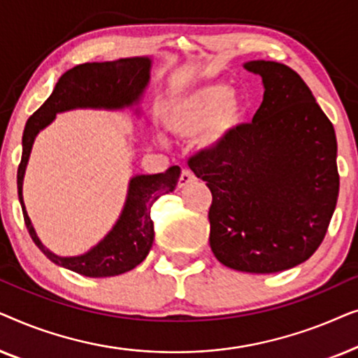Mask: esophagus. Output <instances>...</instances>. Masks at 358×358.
<instances>
[{"mask_svg":"<svg viewBox=\"0 0 358 358\" xmlns=\"http://www.w3.org/2000/svg\"><path fill=\"white\" fill-rule=\"evenodd\" d=\"M195 180V176L192 174V171L189 169H182V173H180V178H179V187L182 189L185 185L192 184Z\"/></svg>","mask_w":358,"mask_h":358,"instance_id":"1","label":"esophagus"}]
</instances>
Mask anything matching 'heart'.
<instances>
[{
    "mask_svg": "<svg viewBox=\"0 0 358 358\" xmlns=\"http://www.w3.org/2000/svg\"><path fill=\"white\" fill-rule=\"evenodd\" d=\"M248 102L227 83H207L178 94L163 110L166 129L182 138L197 136L205 150L227 143L241 129Z\"/></svg>",
    "mask_w": 358,
    "mask_h": 358,
    "instance_id": "b5f03b06",
    "label": "heart"
}]
</instances>
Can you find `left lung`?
Masks as SVG:
<instances>
[{"label":"left lung","instance_id":"left-lung-1","mask_svg":"<svg viewBox=\"0 0 358 358\" xmlns=\"http://www.w3.org/2000/svg\"><path fill=\"white\" fill-rule=\"evenodd\" d=\"M244 68L262 78L261 107L189 168L212 192L215 257L239 272L273 273L305 262L326 236L339 195L337 140L296 71L266 60Z\"/></svg>","mask_w":358,"mask_h":358}]
</instances>
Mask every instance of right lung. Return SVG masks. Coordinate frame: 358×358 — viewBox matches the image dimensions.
<instances>
[{
	"instance_id": "add662e5",
	"label": "right lung",
	"mask_w": 358,
	"mask_h": 358,
	"mask_svg": "<svg viewBox=\"0 0 358 358\" xmlns=\"http://www.w3.org/2000/svg\"><path fill=\"white\" fill-rule=\"evenodd\" d=\"M151 58L134 57L115 62L83 63L55 85L50 97L29 117L22 134V156L17 168V195L22 207L24 223L36 246L55 262L86 277H114L135 268L148 256L153 246L155 229L150 217L151 205L159 195L173 192L178 185L180 168L171 166L159 174H136L130 179L129 194L119 220L107 236L81 256L62 257L43 246L34 229L22 199V180L38 131L52 124L58 112L78 107L117 110L138 104L150 83Z\"/></svg>"
}]
</instances>
